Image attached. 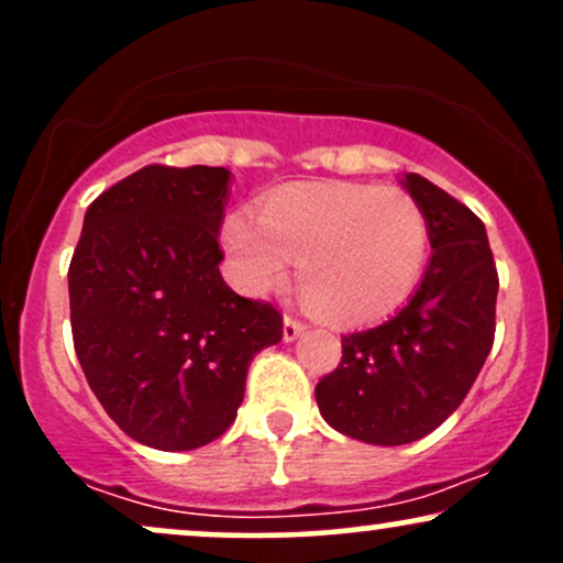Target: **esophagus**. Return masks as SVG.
Instances as JSON below:
<instances>
[{
  "label": "esophagus",
  "mask_w": 563,
  "mask_h": 563,
  "mask_svg": "<svg viewBox=\"0 0 563 563\" xmlns=\"http://www.w3.org/2000/svg\"><path fill=\"white\" fill-rule=\"evenodd\" d=\"M303 328H307V325H303L301 320H296L294 314H286V320H283V339L296 341L303 333Z\"/></svg>",
  "instance_id": "1"
}]
</instances>
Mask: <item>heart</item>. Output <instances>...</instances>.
Here are the masks:
<instances>
[{"instance_id":"heart-1","label":"heart","mask_w":563,"mask_h":563,"mask_svg":"<svg viewBox=\"0 0 563 563\" xmlns=\"http://www.w3.org/2000/svg\"><path fill=\"white\" fill-rule=\"evenodd\" d=\"M222 241L249 294L280 286L299 260L309 307L352 325L410 299L429 256V219L402 187L309 183L273 192L260 219L230 214Z\"/></svg>"}]
</instances>
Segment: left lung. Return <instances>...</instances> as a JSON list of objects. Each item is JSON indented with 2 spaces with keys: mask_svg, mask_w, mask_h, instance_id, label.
Returning a JSON list of instances; mask_svg holds the SVG:
<instances>
[{
  "mask_svg": "<svg viewBox=\"0 0 563 563\" xmlns=\"http://www.w3.org/2000/svg\"><path fill=\"white\" fill-rule=\"evenodd\" d=\"M402 185L434 249L421 286L391 320L341 335L344 357L314 389L335 431L384 448L431 434L461 407L493 349L500 286L482 219L421 174Z\"/></svg>",
  "mask_w": 563,
  "mask_h": 563,
  "instance_id": "8db88e82",
  "label": "left lung"
}]
</instances>
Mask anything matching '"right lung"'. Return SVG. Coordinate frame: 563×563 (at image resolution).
Here are the masks:
<instances>
[{
	"label": "right lung",
	"mask_w": 563,
	"mask_h": 563,
	"mask_svg": "<svg viewBox=\"0 0 563 563\" xmlns=\"http://www.w3.org/2000/svg\"><path fill=\"white\" fill-rule=\"evenodd\" d=\"M230 172L145 166L89 203L68 267L70 331L89 389L121 431L177 452L235 421L251 360L280 312L222 280Z\"/></svg>",
	"instance_id": "obj_1"
}]
</instances>
